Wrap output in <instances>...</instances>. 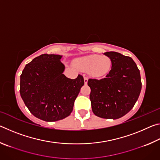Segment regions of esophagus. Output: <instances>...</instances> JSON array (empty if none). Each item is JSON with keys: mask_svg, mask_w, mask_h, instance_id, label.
Masks as SVG:
<instances>
[{"mask_svg": "<svg viewBox=\"0 0 160 160\" xmlns=\"http://www.w3.org/2000/svg\"><path fill=\"white\" fill-rule=\"evenodd\" d=\"M84 81H85V84L86 85V84L88 83V77L85 75H84Z\"/></svg>", "mask_w": 160, "mask_h": 160, "instance_id": "esophagus-1", "label": "esophagus"}]
</instances>
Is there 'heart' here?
<instances>
[{
	"label": "heart",
	"mask_w": 160,
	"mask_h": 160,
	"mask_svg": "<svg viewBox=\"0 0 160 160\" xmlns=\"http://www.w3.org/2000/svg\"><path fill=\"white\" fill-rule=\"evenodd\" d=\"M75 66L82 70H89L94 77L100 78L109 73L112 67V61L107 56H100L92 54L78 58L74 62Z\"/></svg>",
	"instance_id": "heart-1"
}]
</instances>
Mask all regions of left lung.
<instances>
[{"mask_svg": "<svg viewBox=\"0 0 160 160\" xmlns=\"http://www.w3.org/2000/svg\"><path fill=\"white\" fill-rule=\"evenodd\" d=\"M104 54L112 61V69L106 78L88 81L92 109L98 117L117 119L134 107L141 91V78L131 57L114 51Z\"/></svg>", "mask_w": 160, "mask_h": 160, "instance_id": "obj_1", "label": "left lung"}]
</instances>
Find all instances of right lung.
Listing matches in <instances>:
<instances>
[{
  "label": "right lung",
  "mask_w": 160,
  "mask_h": 160,
  "mask_svg": "<svg viewBox=\"0 0 160 160\" xmlns=\"http://www.w3.org/2000/svg\"><path fill=\"white\" fill-rule=\"evenodd\" d=\"M61 57L42 54L27 64L20 75L22 99L35 117L45 121L68 116L85 83L81 75L74 80L65 76Z\"/></svg>",
  "instance_id": "obj_1"
}]
</instances>
